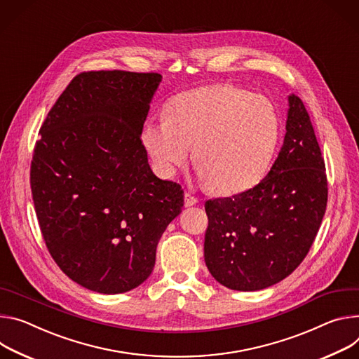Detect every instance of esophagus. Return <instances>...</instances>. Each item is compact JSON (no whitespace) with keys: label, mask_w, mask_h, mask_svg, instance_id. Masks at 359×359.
Listing matches in <instances>:
<instances>
[{"label":"esophagus","mask_w":359,"mask_h":359,"mask_svg":"<svg viewBox=\"0 0 359 359\" xmlns=\"http://www.w3.org/2000/svg\"><path fill=\"white\" fill-rule=\"evenodd\" d=\"M184 200H185V207H192V205H196V204H198V198H195V196H194L192 194H189V192H185Z\"/></svg>","instance_id":"esophagus-1"}]
</instances>
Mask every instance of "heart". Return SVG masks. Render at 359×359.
I'll return each instance as SVG.
<instances>
[{
    "instance_id": "b5f03b06",
    "label": "heart",
    "mask_w": 359,
    "mask_h": 359,
    "mask_svg": "<svg viewBox=\"0 0 359 359\" xmlns=\"http://www.w3.org/2000/svg\"><path fill=\"white\" fill-rule=\"evenodd\" d=\"M280 131V112L269 98L217 84L175 95L165 119L145 123L141 141L165 177L177 172L194 148V163L208 187L233 195L266 175Z\"/></svg>"
}]
</instances>
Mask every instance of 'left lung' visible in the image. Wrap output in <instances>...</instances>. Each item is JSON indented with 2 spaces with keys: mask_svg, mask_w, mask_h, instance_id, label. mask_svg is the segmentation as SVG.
I'll return each mask as SVG.
<instances>
[{
  "mask_svg": "<svg viewBox=\"0 0 359 359\" xmlns=\"http://www.w3.org/2000/svg\"><path fill=\"white\" fill-rule=\"evenodd\" d=\"M285 138L254 188L205 203L204 258L215 280L235 291L283 281L306 257L328 200L325 163L304 102L288 97Z\"/></svg>",
  "mask_w": 359,
  "mask_h": 359,
  "instance_id": "8db88e82",
  "label": "left lung"
}]
</instances>
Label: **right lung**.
I'll use <instances>...</instances> for the list:
<instances>
[{
    "label": "right lung",
    "mask_w": 359,
    "mask_h": 359,
    "mask_svg": "<svg viewBox=\"0 0 359 359\" xmlns=\"http://www.w3.org/2000/svg\"><path fill=\"white\" fill-rule=\"evenodd\" d=\"M156 72L88 71L50 109L31 161V192L61 271L100 294L141 285L184 191L159 180L141 141Z\"/></svg>",
    "instance_id": "1"
}]
</instances>
